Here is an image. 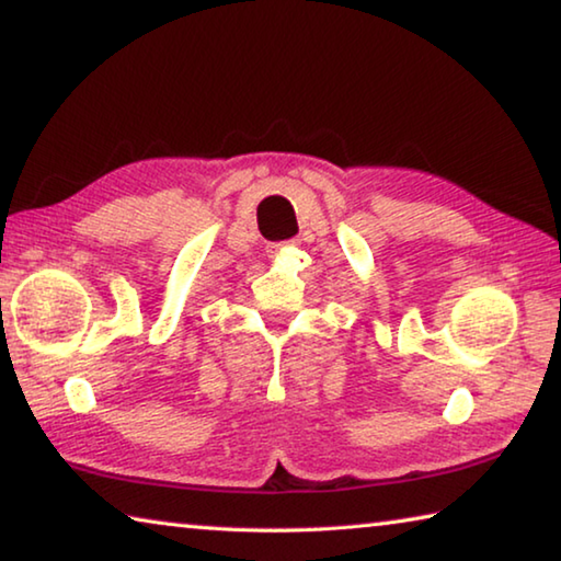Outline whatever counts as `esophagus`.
Instances as JSON below:
<instances>
[{
    "label": "esophagus",
    "instance_id": "34e87169",
    "mask_svg": "<svg viewBox=\"0 0 561 561\" xmlns=\"http://www.w3.org/2000/svg\"><path fill=\"white\" fill-rule=\"evenodd\" d=\"M284 247H287V242H274V244H267V257H279V254L284 252Z\"/></svg>",
    "mask_w": 561,
    "mask_h": 561
}]
</instances>
